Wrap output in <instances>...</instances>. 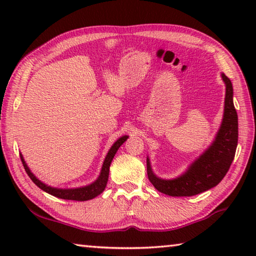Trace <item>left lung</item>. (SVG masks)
I'll use <instances>...</instances> for the list:
<instances>
[{"mask_svg":"<svg viewBox=\"0 0 256 256\" xmlns=\"http://www.w3.org/2000/svg\"><path fill=\"white\" fill-rule=\"evenodd\" d=\"M226 84L222 126L212 144L194 162L183 175L174 180H162L154 174L146 158L148 178L159 192L170 196H193L218 185L226 176L235 157L238 141V116L232 102V81L224 74Z\"/></svg>","mask_w":256,"mask_h":256,"instance_id":"1","label":"left lung"}]
</instances>
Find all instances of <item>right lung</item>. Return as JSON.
Instances as JSON below:
<instances>
[{
	"label": "right lung",
	"mask_w": 256,
	"mask_h": 256,
	"mask_svg": "<svg viewBox=\"0 0 256 256\" xmlns=\"http://www.w3.org/2000/svg\"><path fill=\"white\" fill-rule=\"evenodd\" d=\"M128 138V136L120 138L112 146V148L110 149V151H108L105 160H104L100 175H99L98 178L94 180L92 184H90L88 186H84V188H66V190L50 188V186L42 183V182L38 180L32 172H30V170L27 166V164H26L24 159L22 157V154H20V158H21V162H22V164L24 167V170L28 174V176L30 177V180H32L40 190H45L46 193H48V194H50V196H54L56 198H64V200L88 201V200H92V198H96L97 196H99V194L104 192V190H105V188H106L107 180H108V175H110V167L112 160V158H114L116 151H118L120 146H122L125 141H126Z\"/></svg>",
	"instance_id": "1"
}]
</instances>
